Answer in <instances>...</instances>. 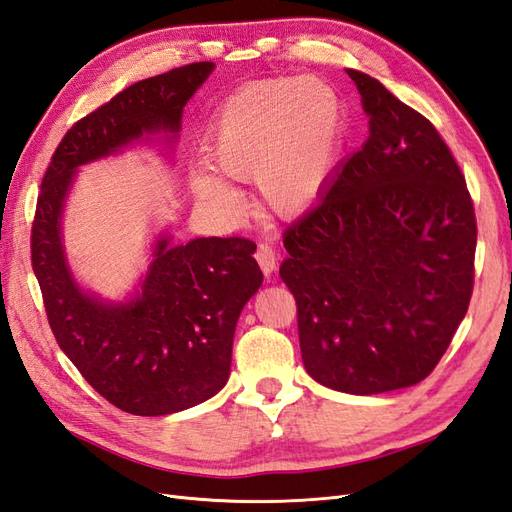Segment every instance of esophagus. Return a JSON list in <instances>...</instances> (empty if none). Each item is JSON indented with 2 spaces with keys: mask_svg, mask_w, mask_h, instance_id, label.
I'll return each mask as SVG.
<instances>
[{
  "mask_svg": "<svg viewBox=\"0 0 512 512\" xmlns=\"http://www.w3.org/2000/svg\"><path fill=\"white\" fill-rule=\"evenodd\" d=\"M256 260H258V265H260V269H262V273H265V275H271L275 271L277 256H275V250H273L269 243H258Z\"/></svg>",
  "mask_w": 512,
  "mask_h": 512,
  "instance_id": "34e87169",
  "label": "esophagus"
}]
</instances>
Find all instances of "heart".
Instances as JSON below:
<instances>
[{"label": "heart", "mask_w": 512, "mask_h": 512, "mask_svg": "<svg viewBox=\"0 0 512 512\" xmlns=\"http://www.w3.org/2000/svg\"><path fill=\"white\" fill-rule=\"evenodd\" d=\"M342 128L337 91L318 79H277L247 85L215 113L209 158L228 179L256 181L265 205L297 213L327 181ZM194 190L207 203L235 211L239 194L207 168L194 173Z\"/></svg>", "instance_id": "b5f03b06"}]
</instances>
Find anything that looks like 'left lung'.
Listing matches in <instances>:
<instances>
[{"label":"left lung","instance_id":"obj_1","mask_svg":"<svg viewBox=\"0 0 512 512\" xmlns=\"http://www.w3.org/2000/svg\"><path fill=\"white\" fill-rule=\"evenodd\" d=\"M346 72L369 138L284 232L280 275L307 374L378 395L425 380L451 344L472 297L476 218L433 123L369 74Z\"/></svg>","mask_w":512,"mask_h":512}]
</instances>
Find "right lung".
<instances>
[{
  "mask_svg": "<svg viewBox=\"0 0 512 512\" xmlns=\"http://www.w3.org/2000/svg\"><path fill=\"white\" fill-rule=\"evenodd\" d=\"M198 61L138 81L79 119L42 177L32 226V267L59 348L115 408L164 416L203 404L230 376L243 305L262 284L256 243L158 239L141 290L126 303L85 294L68 269L61 213L76 168L111 156L143 134L179 132L183 106L211 74Z\"/></svg>",
  "mask_w": 512,
  "mask_h": 512,
  "instance_id": "1",
  "label": "right lung"
}]
</instances>
